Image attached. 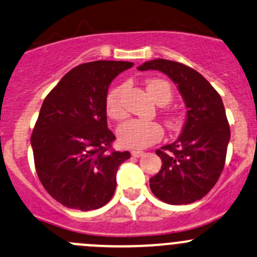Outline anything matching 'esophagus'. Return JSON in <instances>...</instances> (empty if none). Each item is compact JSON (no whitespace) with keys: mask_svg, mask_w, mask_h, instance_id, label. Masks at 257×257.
<instances>
[{"mask_svg":"<svg viewBox=\"0 0 257 257\" xmlns=\"http://www.w3.org/2000/svg\"><path fill=\"white\" fill-rule=\"evenodd\" d=\"M144 151H140V150H133L131 151V155L133 156H135V158H140V156H143L144 155Z\"/></svg>","mask_w":257,"mask_h":257,"instance_id":"esophagus-1","label":"esophagus"}]
</instances>
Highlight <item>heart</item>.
<instances>
[{
  "mask_svg": "<svg viewBox=\"0 0 257 257\" xmlns=\"http://www.w3.org/2000/svg\"><path fill=\"white\" fill-rule=\"evenodd\" d=\"M146 90L149 96L158 104L164 106L172 98L170 85L163 79H151L146 84ZM122 92L123 87L117 85L112 88L106 97V111L108 117L112 119H123L126 117V109L122 104ZM167 124L170 128H177L179 124L178 116H169L167 118ZM163 127L155 121H145V119H130L124 122L118 128V140L121 145L128 149H145L153 145L163 138Z\"/></svg>",
  "mask_w": 257,
  "mask_h": 257,
  "instance_id": "1",
  "label": "heart"
}]
</instances>
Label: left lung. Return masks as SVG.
Here are the masks:
<instances>
[{
	"label": "left lung",
	"instance_id": "left-lung-1",
	"mask_svg": "<svg viewBox=\"0 0 257 257\" xmlns=\"http://www.w3.org/2000/svg\"><path fill=\"white\" fill-rule=\"evenodd\" d=\"M138 69L167 74L177 84L188 109L179 138L156 150L163 164L149 180L151 192L175 206L202 199L223 170L231 138L221 96L203 75L182 63L154 59Z\"/></svg>",
	"mask_w": 257,
	"mask_h": 257
}]
</instances>
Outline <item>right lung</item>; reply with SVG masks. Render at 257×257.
I'll return each instance as SVG.
<instances>
[{"label": "right lung", "instance_id": "right-lung-1", "mask_svg": "<svg viewBox=\"0 0 257 257\" xmlns=\"http://www.w3.org/2000/svg\"><path fill=\"white\" fill-rule=\"evenodd\" d=\"M134 65L97 60L73 68L44 99L31 135L38 177L68 208L92 211L108 203L128 151L111 150L106 97L112 80Z\"/></svg>", "mask_w": 257, "mask_h": 257}]
</instances>
